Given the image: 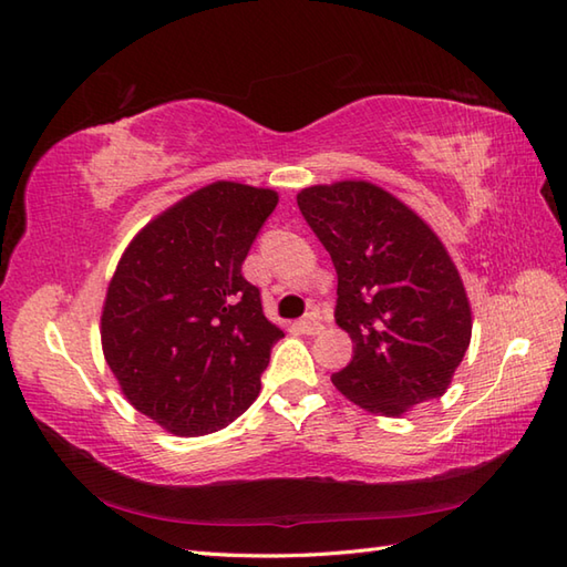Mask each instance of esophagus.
<instances>
[{"label":"esophagus","instance_id":"esophagus-1","mask_svg":"<svg viewBox=\"0 0 567 567\" xmlns=\"http://www.w3.org/2000/svg\"><path fill=\"white\" fill-rule=\"evenodd\" d=\"M299 329H302L305 333H319L323 327H321V321L315 315H309L307 319L299 321Z\"/></svg>","mask_w":567,"mask_h":567}]
</instances>
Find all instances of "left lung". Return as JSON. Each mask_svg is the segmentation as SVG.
<instances>
[{"instance_id": "obj_1", "label": "left lung", "mask_w": 567, "mask_h": 567, "mask_svg": "<svg viewBox=\"0 0 567 567\" xmlns=\"http://www.w3.org/2000/svg\"><path fill=\"white\" fill-rule=\"evenodd\" d=\"M299 212L339 275L336 323L353 360L331 380L346 400L402 416L443 396L473 336L453 258L421 216L368 179L311 185Z\"/></svg>"}]
</instances>
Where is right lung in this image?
Segmentation results:
<instances>
[{
    "mask_svg": "<svg viewBox=\"0 0 567 567\" xmlns=\"http://www.w3.org/2000/svg\"><path fill=\"white\" fill-rule=\"evenodd\" d=\"M277 192L216 179L161 212L118 258L102 305V351L131 406L175 436L244 414L280 327L240 265Z\"/></svg>",
    "mask_w": 567,
    "mask_h": 567,
    "instance_id": "add662e5",
    "label": "right lung"
}]
</instances>
